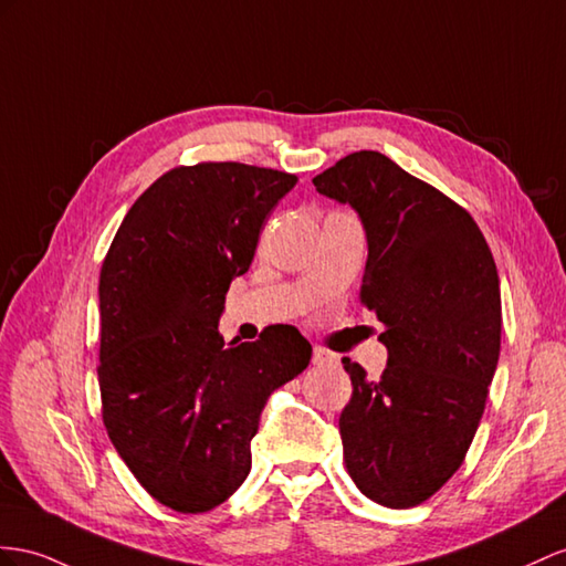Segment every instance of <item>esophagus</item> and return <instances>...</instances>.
Returning <instances> with one entry per match:
<instances>
[{
  "label": "esophagus",
  "instance_id": "obj_1",
  "mask_svg": "<svg viewBox=\"0 0 566 566\" xmlns=\"http://www.w3.org/2000/svg\"><path fill=\"white\" fill-rule=\"evenodd\" d=\"M329 364H335V354H329V352L321 349V346H315V349H313V366L323 368V366H329Z\"/></svg>",
  "mask_w": 566,
  "mask_h": 566
}]
</instances>
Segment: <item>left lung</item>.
Wrapping results in <instances>:
<instances>
[{"mask_svg": "<svg viewBox=\"0 0 566 566\" xmlns=\"http://www.w3.org/2000/svg\"><path fill=\"white\" fill-rule=\"evenodd\" d=\"M313 184L364 222L360 303L385 325L380 380L342 358L346 471L368 500L407 510L454 475L485 411L502 332L495 260L467 210L382 153L346 155Z\"/></svg>", "mask_w": 566, "mask_h": 566, "instance_id": "obj_1", "label": "left lung"}]
</instances>
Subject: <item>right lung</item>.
I'll return each mask as SVG.
<instances>
[{"label":"right lung","mask_w":566,"mask_h":566,"mask_svg":"<svg viewBox=\"0 0 566 566\" xmlns=\"http://www.w3.org/2000/svg\"><path fill=\"white\" fill-rule=\"evenodd\" d=\"M296 181L241 163L174 167L126 212L99 270L103 421L136 481L174 512L234 495L268 397L311 364L292 325L229 344L217 329L231 280Z\"/></svg>","instance_id":"obj_1"}]
</instances>
